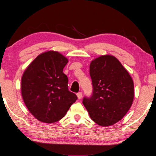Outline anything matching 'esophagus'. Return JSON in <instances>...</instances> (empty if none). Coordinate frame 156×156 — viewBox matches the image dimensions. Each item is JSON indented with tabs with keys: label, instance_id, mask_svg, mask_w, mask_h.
<instances>
[{
	"label": "esophagus",
	"instance_id": "esophagus-1",
	"mask_svg": "<svg viewBox=\"0 0 156 156\" xmlns=\"http://www.w3.org/2000/svg\"><path fill=\"white\" fill-rule=\"evenodd\" d=\"M77 96H78V99H81L82 98V96H83V93H82L81 91L78 92V93H77Z\"/></svg>",
	"mask_w": 156,
	"mask_h": 156
}]
</instances>
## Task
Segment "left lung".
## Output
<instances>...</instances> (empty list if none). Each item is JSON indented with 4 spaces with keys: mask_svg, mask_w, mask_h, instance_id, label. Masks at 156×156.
<instances>
[{
    "mask_svg": "<svg viewBox=\"0 0 156 156\" xmlns=\"http://www.w3.org/2000/svg\"><path fill=\"white\" fill-rule=\"evenodd\" d=\"M93 91L83 103L92 120L110 126L125 115L133 103V82L116 58L105 55L92 60L89 67Z\"/></svg>",
    "mask_w": 156,
    "mask_h": 156,
    "instance_id": "1",
    "label": "left lung"
}]
</instances>
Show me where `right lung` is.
Masks as SVG:
<instances>
[{"label":"right lung","instance_id":"obj_1","mask_svg":"<svg viewBox=\"0 0 156 156\" xmlns=\"http://www.w3.org/2000/svg\"><path fill=\"white\" fill-rule=\"evenodd\" d=\"M68 60L57 51L37 56L21 80V93L28 110L36 119L56 122L64 117L78 97L68 89V78L62 72Z\"/></svg>","mask_w":156,"mask_h":156}]
</instances>
